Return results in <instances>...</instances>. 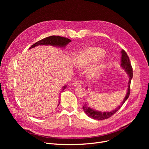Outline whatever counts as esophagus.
<instances>
[{"label": "esophagus", "mask_w": 149, "mask_h": 149, "mask_svg": "<svg viewBox=\"0 0 149 149\" xmlns=\"http://www.w3.org/2000/svg\"><path fill=\"white\" fill-rule=\"evenodd\" d=\"M73 85L75 87H80L81 86L80 83L79 82V81H78V80H74Z\"/></svg>", "instance_id": "obj_1"}]
</instances>
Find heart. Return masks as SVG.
Listing matches in <instances>:
<instances>
[{"label":"heart","instance_id":"b5f03b06","mask_svg":"<svg viewBox=\"0 0 149 149\" xmlns=\"http://www.w3.org/2000/svg\"><path fill=\"white\" fill-rule=\"evenodd\" d=\"M104 51L99 47L90 46L80 51L74 60V65L79 68H85L95 62L89 69L88 75L92 79H96L105 66Z\"/></svg>","mask_w":149,"mask_h":149}]
</instances>
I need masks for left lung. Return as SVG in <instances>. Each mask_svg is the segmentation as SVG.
<instances>
[{
    "label": "left lung",
    "instance_id": "1",
    "mask_svg": "<svg viewBox=\"0 0 149 149\" xmlns=\"http://www.w3.org/2000/svg\"><path fill=\"white\" fill-rule=\"evenodd\" d=\"M121 66L123 69L124 70V71L126 72L128 75L129 77V81H128V88L127 90L126 95L125 96L123 102L121 103V104L117 107L113 111H111L110 112H101V111H98L95 110L94 109H92L91 107L89 106L88 104L85 103L84 106H83V109L85 113L90 118L97 120H103L105 119H107L110 118L114 113H115L121 107V106L123 105V104L125 103L127 98L129 97L130 95V82L132 80V79L133 77V70L130 64L129 58L127 56V53L125 52L124 50L122 49L121 51ZM88 89V87H87Z\"/></svg>",
    "mask_w": 149,
    "mask_h": 149
}]
</instances>
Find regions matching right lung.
Returning a JSON list of instances; mask_svg holds the SVG:
<instances>
[{
  "mask_svg": "<svg viewBox=\"0 0 149 149\" xmlns=\"http://www.w3.org/2000/svg\"><path fill=\"white\" fill-rule=\"evenodd\" d=\"M71 42V40H70L69 38H65V37H62L60 36H52L48 37L45 38L42 40L38 41L37 42H36V43H34V45H33L31 46L29 49L35 48L36 46H39V45H51V46H56V47H60V48H65V46H66V45ZM67 87V86L65 85L62 88V90L65 89V88ZM60 103V100L58 102V106H59Z\"/></svg>",
  "mask_w": 149,
  "mask_h": 149,
  "instance_id": "1",
  "label": "right lung"
}]
</instances>
